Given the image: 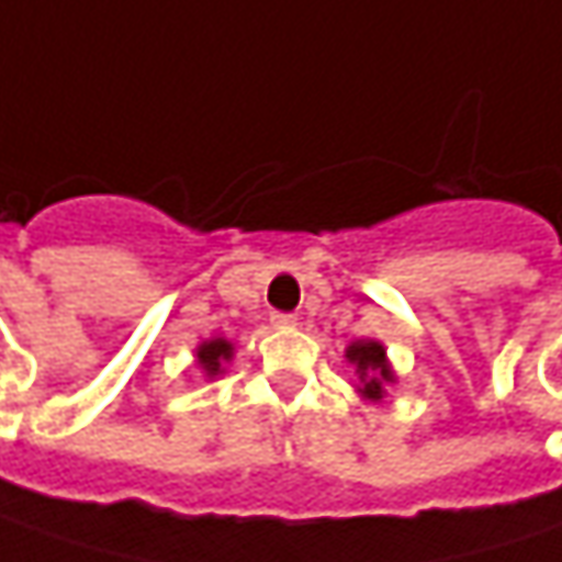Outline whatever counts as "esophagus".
Listing matches in <instances>:
<instances>
[{
    "instance_id": "34e87169",
    "label": "esophagus",
    "mask_w": 562,
    "mask_h": 562,
    "mask_svg": "<svg viewBox=\"0 0 562 562\" xmlns=\"http://www.w3.org/2000/svg\"><path fill=\"white\" fill-rule=\"evenodd\" d=\"M270 324H273L277 330H292V327H295L299 321H295V314L277 312V314H270Z\"/></svg>"
}]
</instances>
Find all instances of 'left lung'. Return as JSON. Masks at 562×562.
Masks as SVG:
<instances>
[{
  "label": "left lung",
  "instance_id": "8db88e82",
  "mask_svg": "<svg viewBox=\"0 0 562 562\" xmlns=\"http://www.w3.org/2000/svg\"><path fill=\"white\" fill-rule=\"evenodd\" d=\"M344 359L356 369V394L369 404H381L387 397V387L397 381V372L387 359V349L381 340H352L344 349Z\"/></svg>",
  "mask_w": 562,
  "mask_h": 562
}]
</instances>
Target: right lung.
I'll return each mask as SVG.
<instances>
[{
	"mask_svg": "<svg viewBox=\"0 0 562 562\" xmlns=\"http://www.w3.org/2000/svg\"><path fill=\"white\" fill-rule=\"evenodd\" d=\"M193 359H196V366L206 375V381H215L218 375H225V366L235 359V344L225 340V337H210V340L196 344Z\"/></svg>",
	"mask_w": 562,
	"mask_h": 562,
	"instance_id": "1",
	"label": "right lung"
}]
</instances>
